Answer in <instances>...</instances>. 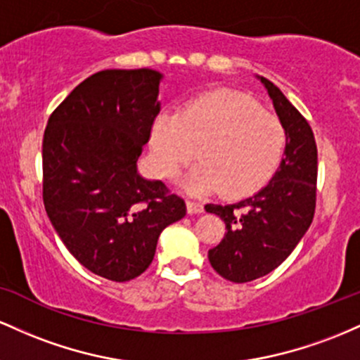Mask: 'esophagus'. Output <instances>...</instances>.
<instances>
[{"mask_svg": "<svg viewBox=\"0 0 360 360\" xmlns=\"http://www.w3.org/2000/svg\"><path fill=\"white\" fill-rule=\"evenodd\" d=\"M187 211L188 214H200L204 212V205L195 200H187Z\"/></svg>", "mask_w": 360, "mask_h": 360, "instance_id": "obj_1", "label": "esophagus"}]
</instances>
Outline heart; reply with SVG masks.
<instances>
[{
	"instance_id": "heart-1",
	"label": "heart",
	"mask_w": 360,
	"mask_h": 360,
	"mask_svg": "<svg viewBox=\"0 0 360 360\" xmlns=\"http://www.w3.org/2000/svg\"><path fill=\"white\" fill-rule=\"evenodd\" d=\"M155 172L179 175L195 158L181 185L187 192L219 188L224 197L253 193L276 173L285 149V129L243 93L216 91L193 98L176 114H160L149 136Z\"/></svg>"
}]
</instances>
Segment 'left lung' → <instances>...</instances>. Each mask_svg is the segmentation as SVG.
<instances>
[{"mask_svg":"<svg viewBox=\"0 0 360 360\" xmlns=\"http://www.w3.org/2000/svg\"><path fill=\"white\" fill-rule=\"evenodd\" d=\"M278 120L285 129L281 167L262 191L236 204H207L226 224L221 243L209 250V262L221 277L243 284L277 269L308 231L316 207L318 149L308 120L267 78Z\"/></svg>","mask_w":360,"mask_h":360,"instance_id":"8db88e82","label":"left lung"}]
</instances>
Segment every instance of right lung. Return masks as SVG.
Segmentation results:
<instances>
[{"label": "right lung", "mask_w": 360, "mask_h": 360, "mask_svg": "<svg viewBox=\"0 0 360 360\" xmlns=\"http://www.w3.org/2000/svg\"><path fill=\"white\" fill-rule=\"evenodd\" d=\"M155 70L91 75L52 112L42 141V197L56 233L83 267L115 282L151 265L161 231L187 212L181 197L137 173L160 114Z\"/></svg>", "instance_id": "1"}]
</instances>
